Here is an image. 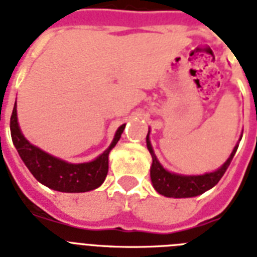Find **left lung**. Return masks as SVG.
Wrapping results in <instances>:
<instances>
[{"label": "left lung", "instance_id": "left-lung-1", "mask_svg": "<svg viewBox=\"0 0 257 257\" xmlns=\"http://www.w3.org/2000/svg\"><path fill=\"white\" fill-rule=\"evenodd\" d=\"M147 147L152 154V160H153V164L150 168V178H152V183H153L156 191L169 198H191L201 195L204 191L215 186L220 181L223 174L226 173L227 168L230 166L239 145L233 148L228 160L218 170L212 173H206L202 176H181V174H174V173H170L164 169V166L160 164L156 157L153 148L150 145L149 132L147 136Z\"/></svg>", "mask_w": 257, "mask_h": 257}]
</instances>
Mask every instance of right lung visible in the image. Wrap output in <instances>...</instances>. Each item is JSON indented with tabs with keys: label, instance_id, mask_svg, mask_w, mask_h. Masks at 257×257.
<instances>
[{
	"label": "right lung",
	"instance_id": "1",
	"mask_svg": "<svg viewBox=\"0 0 257 257\" xmlns=\"http://www.w3.org/2000/svg\"><path fill=\"white\" fill-rule=\"evenodd\" d=\"M124 128L125 124H122L116 131L109 148L96 160L85 164H68L34 147L25 139L17 118V101L10 117L12 140L27 169L42 185L62 193H85L97 189L104 182L108 173V156L121 137Z\"/></svg>",
	"mask_w": 257,
	"mask_h": 257
}]
</instances>
